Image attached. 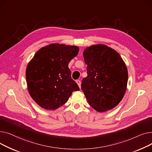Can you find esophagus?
<instances>
[{
  "label": "esophagus",
  "mask_w": 152,
  "mask_h": 152,
  "mask_svg": "<svg viewBox=\"0 0 152 152\" xmlns=\"http://www.w3.org/2000/svg\"><path fill=\"white\" fill-rule=\"evenodd\" d=\"M76 83L77 84V85H78V86L79 87V88L81 89V81H79V80H76Z\"/></svg>",
  "instance_id": "34e87169"
}]
</instances>
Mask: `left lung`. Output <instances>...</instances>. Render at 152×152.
Here are the masks:
<instances>
[{"label": "left lung", "mask_w": 152, "mask_h": 152, "mask_svg": "<svg viewBox=\"0 0 152 152\" xmlns=\"http://www.w3.org/2000/svg\"><path fill=\"white\" fill-rule=\"evenodd\" d=\"M87 76L81 89L89 105L98 112L118 105L125 94L128 73L126 64L115 50L104 44L93 45L83 52Z\"/></svg>", "instance_id": "8db88e82"}]
</instances>
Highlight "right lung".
Wrapping results in <instances>:
<instances>
[{
  "mask_svg": "<svg viewBox=\"0 0 152 152\" xmlns=\"http://www.w3.org/2000/svg\"><path fill=\"white\" fill-rule=\"evenodd\" d=\"M75 45L51 44L40 49L28 63L26 78L28 92L40 107L54 110L79 90L72 79L69 62L77 55Z\"/></svg>",
  "mask_w": 152,
  "mask_h": 152,
  "instance_id": "1",
  "label": "right lung"
}]
</instances>
